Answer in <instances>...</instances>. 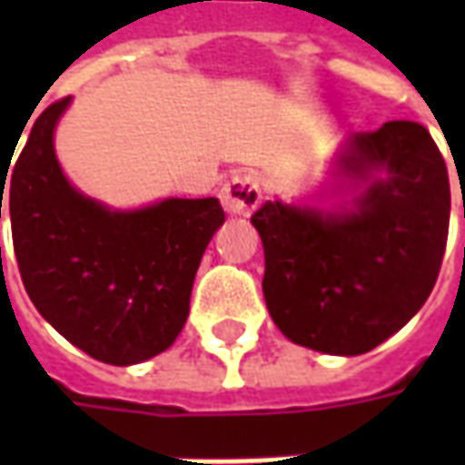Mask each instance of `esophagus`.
<instances>
[{"mask_svg":"<svg viewBox=\"0 0 465 465\" xmlns=\"http://www.w3.org/2000/svg\"><path fill=\"white\" fill-rule=\"evenodd\" d=\"M259 202H262V189L253 173H236L232 182L223 183L222 203L233 216H249Z\"/></svg>","mask_w":465,"mask_h":465,"instance_id":"1","label":"esophagus"}]
</instances>
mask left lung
Instances as JSON below:
<instances>
[{"instance_id":"8db88e82","label":"left lung","mask_w":465,"mask_h":465,"mask_svg":"<svg viewBox=\"0 0 465 465\" xmlns=\"http://www.w3.org/2000/svg\"><path fill=\"white\" fill-rule=\"evenodd\" d=\"M333 169L363 183L351 212L266 202L252 223L263 243L266 309L283 336L306 349L359 356L403 329L439 279L449 169L416 122L353 134Z\"/></svg>"}]
</instances>
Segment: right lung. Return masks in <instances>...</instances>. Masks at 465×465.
<instances>
[{
  "instance_id": "1",
  "label": "right lung",
  "mask_w": 465,
  "mask_h": 465,
  "mask_svg": "<svg viewBox=\"0 0 465 465\" xmlns=\"http://www.w3.org/2000/svg\"><path fill=\"white\" fill-rule=\"evenodd\" d=\"M66 106L69 96L46 106L12 172L0 166V219L9 179L12 242L36 312L92 359L132 366L182 333L196 269L226 216L213 196L112 212L76 192L54 153Z\"/></svg>"
}]
</instances>
